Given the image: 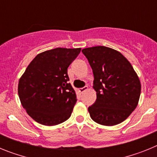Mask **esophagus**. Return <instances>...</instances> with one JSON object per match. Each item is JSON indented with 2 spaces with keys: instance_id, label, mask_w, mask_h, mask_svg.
I'll return each instance as SVG.
<instances>
[{
  "instance_id": "esophagus-1",
  "label": "esophagus",
  "mask_w": 157,
  "mask_h": 157,
  "mask_svg": "<svg viewBox=\"0 0 157 157\" xmlns=\"http://www.w3.org/2000/svg\"><path fill=\"white\" fill-rule=\"evenodd\" d=\"M88 90V86L82 87V88L79 89V92L80 93H83V92H85L86 90Z\"/></svg>"
}]
</instances>
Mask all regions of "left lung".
Returning <instances> with one entry per match:
<instances>
[{"instance_id": "obj_1", "label": "left lung", "mask_w": 157, "mask_h": 157, "mask_svg": "<svg viewBox=\"0 0 157 157\" xmlns=\"http://www.w3.org/2000/svg\"><path fill=\"white\" fill-rule=\"evenodd\" d=\"M94 73L97 99L88 108L94 122L104 126L122 123L136 109L141 82L132 65L120 52L105 46L82 50Z\"/></svg>"}]
</instances>
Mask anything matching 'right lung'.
<instances>
[{"label": "right lung", "instance_id": "add662e5", "mask_svg": "<svg viewBox=\"0 0 157 157\" xmlns=\"http://www.w3.org/2000/svg\"><path fill=\"white\" fill-rule=\"evenodd\" d=\"M81 48H56L34 57L20 78L18 94L34 120L55 126L70 118L77 98L68 83L67 68Z\"/></svg>", "mask_w": 157, "mask_h": 157}]
</instances>
